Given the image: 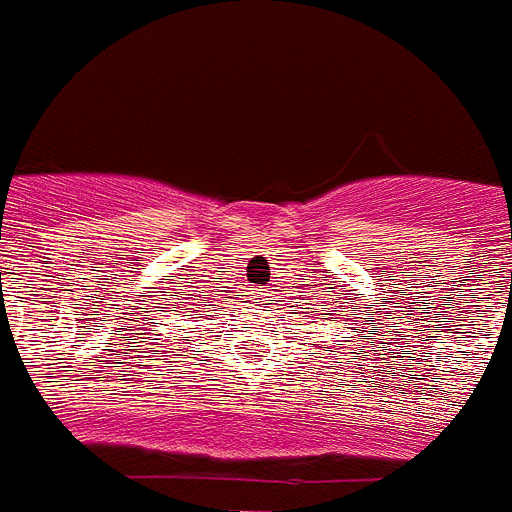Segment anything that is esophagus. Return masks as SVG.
<instances>
[{
	"label": "esophagus",
	"mask_w": 512,
	"mask_h": 512,
	"mask_svg": "<svg viewBox=\"0 0 512 512\" xmlns=\"http://www.w3.org/2000/svg\"><path fill=\"white\" fill-rule=\"evenodd\" d=\"M271 297H269V292H264V289H259V292H256V305H264V302H269Z\"/></svg>",
	"instance_id": "esophagus-1"
}]
</instances>
